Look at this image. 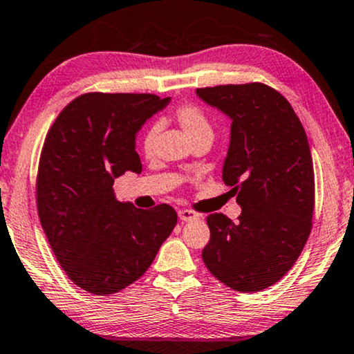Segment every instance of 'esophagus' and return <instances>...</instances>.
I'll return each instance as SVG.
<instances>
[{
    "instance_id": "esophagus-1",
    "label": "esophagus",
    "mask_w": 354,
    "mask_h": 354,
    "mask_svg": "<svg viewBox=\"0 0 354 354\" xmlns=\"http://www.w3.org/2000/svg\"><path fill=\"white\" fill-rule=\"evenodd\" d=\"M178 218H180V221H194L199 218V215L193 210L182 209V210H178Z\"/></svg>"
}]
</instances>
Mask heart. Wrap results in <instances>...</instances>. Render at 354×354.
Masks as SVG:
<instances>
[{"mask_svg": "<svg viewBox=\"0 0 354 354\" xmlns=\"http://www.w3.org/2000/svg\"><path fill=\"white\" fill-rule=\"evenodd\" d=\"M174 118H176L177 123L180 124L183 133L187 134V138L192 140H196L199 138H204V136H212V124L209 117L205 115L203 109H199L194 104H182L178 106L176 111H174ZM156 134H158V127L156 124H151L145 129L142 136V149L145 155H151L153 151V142Z\"/></svg>", "mask_w": 354, "mask_h": 354, "instance_id": "obj_1", "label": "heart"}]
</instances>
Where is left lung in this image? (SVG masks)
I'll return each instance as SVG.
<instances>
[{"label":"left lung","mask_w":354,"mask_h":354,"mask_svg":"<svg viewBox=\"0 0 354 354\" xmlns=\"http://www.w3.org/2000/svg\"><path fill=\"white\" fill-rule=\"evenodd\" d=\"M196 95L230 117L223 182L242 207L237 223L207 215L204 264L232 290H266L292 268L312 230L315 176L307 134L290 102L264 84L207 86Z\"/></svg>","instance_id":"8db88e82"}]
</instances>
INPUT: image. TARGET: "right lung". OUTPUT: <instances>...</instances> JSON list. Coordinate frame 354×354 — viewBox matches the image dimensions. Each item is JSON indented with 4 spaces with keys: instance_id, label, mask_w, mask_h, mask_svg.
Wrapping results in <instances>:
<instances>
[{
    "instance_id": "add662e5",
    "label": "right lung",
    "mask_w": 354,
    "mask_h": 354,
    "mask_svg": "<svg viewBox=\"0 0 354 354\" xmlns=\"http://www.w3.org/2000/svg\"><path fill=\"white\" fill-rule=\"evenodd\" d=\"M171 97L86 93L48 129L37 171V214L66 275L96 296L118 292L145 274L177 225L171 205L120 203L113 180L140 174L136 136Z\"/></svg>"
}]
</instances>
